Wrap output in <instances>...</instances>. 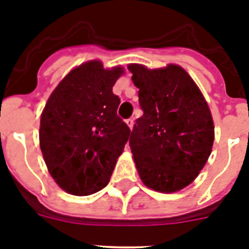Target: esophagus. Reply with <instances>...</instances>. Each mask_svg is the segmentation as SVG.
<instances>
[{"mask_svg":"<svg viewBox=\"0 0 249 249\" xmlns=\"http://www.w3.org/2000/svg\"><path fill=\"white\" fill-rule=\"evenodd\" d=\"M126 123L127 126L129 127V129L133 128V124H135V121H133V118H128V120H126Z\"/></svg>","mask_w":249,"mask_h":249,"instance_id":"obj_1","label":"esophagus"}]
</instances>
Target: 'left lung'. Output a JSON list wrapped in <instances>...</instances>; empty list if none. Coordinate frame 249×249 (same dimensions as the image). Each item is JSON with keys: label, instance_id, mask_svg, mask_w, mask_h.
I'll return each mask as SVG.
<instances>
[{"label": "left lung", "instance_id": "1", "mask_svg": "<svg viewBox=\"0 0 249 249\" xmlns=\"http://www.w3.org/2000/svg\"><path fill=\"white\" fill-rule=\"evenodd\" d=\"M128 70L143 111L129 137L140 177L157 192H177L195 181L212 152L210 107L179 66L148 70L132 63Z\"/></svg>", "mask_w": 249, "mask_h": 249}]
</instances>
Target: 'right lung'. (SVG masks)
<instances>
[{
  "instance_id": "add662e5",
  "label": "right lung",
  "mask_w": 249,
  "mask_h": 249,
  "mask_svg": "<svg viewBox=\"0 0 249 249\" xmlns=\"http://www.w3.org/2000/svg\"><path fill=\"white\" fill-rule=\"evenodd\" d=\"M121 66L89 61L72 70L51 93L41 116L39 147L48 172L63 191L89 196L109 182L131 129L117 116L112 87Z\"/></svg>"
}]
</instances>
